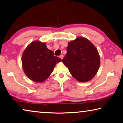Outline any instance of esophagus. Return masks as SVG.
Masks as SVG:
<instances>
[{
  "mask_svg": "<svg viewBox=\"0 0 123 123\" xmlns=\"http://www.w3.org/2000/svg\"><path fill=\"white\" fill-rule=\"evenodd\" d=\"M63 55H61L60 56V58H61V59H62V58H63Z\"/></svg>",
  "mask_w": 123,
  "mask_h": 123,
  "instance_id": "1",
  "label": "esophagus"
}]
</instances>
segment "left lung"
Segmentation results:
<instances>
[{
  "label": "left lung",
  "mask_w": 123,
  "mask_h": 123,
  "mask_svg": "<svg viewBox=\"0 0 123 123\" xmlns=\"http://www.w3.org/2000/svg\"><path fill=\"white\" fill-rule=\"evenodd\" d=\"M62 59L72 75L79 82H86L96 75L100 65V55L93 45L84 37L68 43Z\"/></svg>",
  "instance_id": "obj_1"
}]
</instances>
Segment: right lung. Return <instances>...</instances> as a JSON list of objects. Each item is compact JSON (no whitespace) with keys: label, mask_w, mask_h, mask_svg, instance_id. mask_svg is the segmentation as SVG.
<instances>
[{"label":"right lung","mask_w":123,"mask_h":123,"mask_svg":"<svg viewBox=\"0 0 123 123\" xmlns=\"http://www.w3.org/2000/svg\"><path fill=\"white\" fill-rule=\"evenodd\" d=\"M62 61L55 56L46 44L34 41L27 46L22 54V64L26 75L35 82H43L49 77L55 66Z\"/></svg>","instance_id":"obj_1"}]
</instances>
